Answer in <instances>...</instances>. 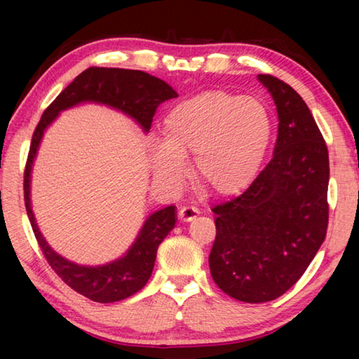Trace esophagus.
Returning a JSON list of instances; mask_svg holds the SVG:
<instances>
[{"label":"esophagus","instance_id":"obj_1","mask_svg":"<svg viewBox=\"0 0 359 359\" xmlns=\"http://www.w3.org/2000/svg\"><path fill=\"white\" fill-rule=\"evenodd\" d=\"M198 215H199V209L191 208V205H184V208H180V210H179V218H180V222H184V223L193 222Z\"/></svg>","mask_w":359,"mask_h":359}]
</instances>
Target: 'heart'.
Masks as SVG:
<instances>
[{"label":"heart","mask_w":359,"mask_h":359,"mask_svg":"<svg viewBox=\"0 0 359 359\" xmlns=\"http://www.w3.org/2000/svg\"><path fill=\"white\" fill-rule=\"evenodd\" d=\"M165 142L151 150L155 177L166 185L184 179L193 156L198 184L215 196L245 191L258 177L272 137L263 102L226 90H205L179 101L163 118Z\"/></svg>","instance_id":"obj_1"}]
</instances>
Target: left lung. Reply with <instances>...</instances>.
Returning <instances> with one entry per match:
<instances>
[{
	"label": "left lung",
	"mask_w": 359,
	"mask_h": 359,
	"mask_svg": "<svg viewBox=\"0 0 359 359\" xmlns=\"http://www.w3.org/2000/svg\"><path fill=\"white\" fill-rule=\"evenodd\" d=\"M277 107L274 156L233 201L215 205L209 255L218 288L242 302H266L299 280L327 228L330 158L311 109L288 83L257 76Z\"/></svg>",
	"instance_id": "left-lung-1"
}]
</instances>
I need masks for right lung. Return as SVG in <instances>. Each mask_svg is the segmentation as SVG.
<instances>
[{"label":"right lung","mask_w":359,"mask_h":359,"mask_svg":"<svg viewBox=\"0 0 359 359\" xmlns=\"http://www.w3.org/2000/svg\"><path fill=\"white\" fill-rule=\"evenodd\" d=\"M175 96L177 92L171 85L144 71L88 68L57 96L55 101L42 114L41 121L36 126L25 168V182H23L29 223L41 250L44 252L46 259L58 277L77 293L95 302L109 304L126 299L147 283L154 271L158 247L177 222V208L168 205L145 218L135 242L117 259L100 266L77 264L74 261L66 259L48 245L36 223L32 208V172L42 137L60 114L85 102L107 106L125 114L126 117L135 120L139 128L147 135L156 107L163 101Z\"/></svg>","instance_id":"obj_1"}]
</instances>
